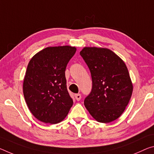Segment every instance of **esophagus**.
I'll return each instance as SVG.
<instances>
[{"label": "esophagus", "mask_w": 154, "mask_h": 154, "mask_svg": "<svg viewBox=\"0 0 154 154\" xmlns=\"http://www.w3.org/2000/svg\"><path fill=\"white\" fill-rule=\"evenodd\" d=\"M75 99H76L77 101H79V100L82 98V96L80 94H75Z\"/></svg>", "instance_id": "1"}]
</instances>
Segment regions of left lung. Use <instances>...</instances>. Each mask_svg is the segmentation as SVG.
<instances>
[{
    "label": "left lung",
    "mask_w": 154,
    "mask_h": 154,
    "mask_svg": "<svg viewBox=\"0 0 154 154\" xmlns=\"http://www.w3.org/2000/svg\"><path fill=\"white\" fill-rule=\"evenodd\" d=\"M80 55L89 68L92 81L85 107L100 123L116 120L125 109L133 91L125 64L106 48L84 47Z\"/></svg>",
    "instance_id": "obj_1"
}]
</instances>
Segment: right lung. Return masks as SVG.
<instances>
[{
    "label": "right lung",
    "mask_w": 154,
    "mask_h": 154,
    "mask_svg": "<svg viewBox=\"0 0 154 154\" xmlns=\"http://www.w3.org/2000/svg\"><path fill=\"white\" fill-rule=\"evenodd\" d=\"M70 46L47 47L31 58L23 82V94L33 115L55 124L67 116L73 101L66 87L65 70L76 52Z\"/></svg>",
    "instance_id": "1"
}]
</instances>
